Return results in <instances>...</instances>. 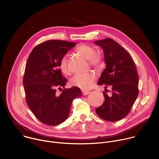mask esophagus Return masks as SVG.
<instances>
[{
    "label": "esophagus",
    "instance_id": "obj_1",
    "mask_svg": "<svg viewBox=\"0 0 159 159\" xmlns=\"http://www.w3.org/2000/svg\"><path fill=\"white\" fill-rule=\"evenodd\" d=\"M90 93L89 91H87V90H85V91H82V94L83 96H87Z\"/></svg>",
    "mask_w": 159,
    "mask_h": 159
}]
</instances>
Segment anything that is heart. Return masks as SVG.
<instances>
[{
  "label": "heart",
  "mask_w": 159,
  "mask_h": 159,
  "mask_svg": "<svg viewBox=\"0 0 159 159\" xmlns=\"http://www.w3.org/2000/svg\"><path fill=\"white\" fill-rule=\"evenodd\" d=\"M75 51L86 60H89L91 65L94 66L99 65L101 61V57L96 54V50L93 47L86 44H81L76 47ZM68 57L66 56L63 57L60 61V69L63 74L70 75L71 70L68 65ZM95 79L96 77L93 74H77L70 80V84L81 89L87 90L93 87Z\"/></svg>",
  "instance_id": "1"
}]
</instances>
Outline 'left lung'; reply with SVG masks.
<instances>
[{
    "instance_id": "left-lung-1",
    "label": "left lung",
    "mask_w": 159,
    "mask_h": 159,
    "mask_svg": "<svg viewBox=\"0 0 159 159\" xmlns=\"http://www.w3.org/2000/svg\"><path fill=\"white\" fill-rule=\"evenodd\" d=\"M94 43L102 48L106 65L98 84L112 87L111 96L103 93L105 101L96 112L102 120L117 121L128 114L138 97L137 67L128 52L113 39L106 38Z\"/></svg>"
}]
</instances>
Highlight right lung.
<instances>
[{
    "mask_svg": "<svg viewBox=\"0 0 159 159\" xmlns=\"http://www.w3.org/2000/svg\"><path fill=\"white\" fill-rule=\"evenodd\" d=\"M75 45L66 41H46L34 48L28 59L23 78L26 102L45 125L55 126L65 121L73 100L82 96L77 87L64 89L59 96L56 94L57 88H64L66 83L60 69V60Z\"/></svg>",
    "mask_w": 159,
    "mask_h": 159,
    "instance_id": "add662e5",
    "label": "right lung"
}]
</instances>
